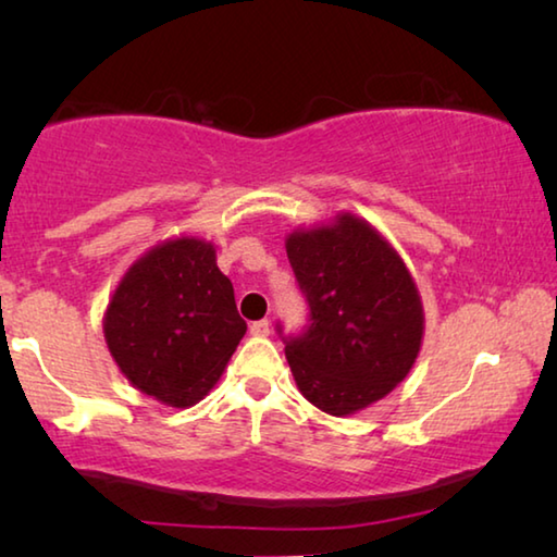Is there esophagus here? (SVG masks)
<instances>
[{
    "mask_svg": "<svg viewBox=\"0 0 557 557\" xmlns=\"http://www.w3.org/2000/svg\"><path fill=\"white\" fill-rule=\"evenodd\" d=\"M270 332H272V326H270L268 319H260V322H252L250 324V334L252 336H268Z\"/></svg>",
    "mask_w": 557,
    "mask_h": 557,
    "instance_id": "1",
    "label": "esophagus"
}]
</instances>
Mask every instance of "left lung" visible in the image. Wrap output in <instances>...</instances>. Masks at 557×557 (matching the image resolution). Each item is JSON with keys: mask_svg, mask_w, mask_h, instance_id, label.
Here are the masks:
<instances>
[{"mask_svg": "<svg viewBox=\"0 0 557 557\" xmlns=\"http://www.w3.org/2000/svg\"><path fill=\"white\" fill-rule=\"evenodd\" d=\"M287 258L312 309L307 334L285 346L299 393L346 418L405 381L425 336L412 272L393 243L361 215L295 228Z\"/></svg>", "mask_w": 557, "mask_h": 557, "instance_id": "obj_1", "label": "left lung"}]
</instances>
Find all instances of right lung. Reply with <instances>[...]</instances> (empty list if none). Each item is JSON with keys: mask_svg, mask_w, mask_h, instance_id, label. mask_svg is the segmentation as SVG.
<instances>
[{"mask_svg": "<svg viewBox=\"0 0 557 557\" xmlns=\"http://www.w3.org/2000/svg\"><path fill=\"white\" fill-rule=\"evenodd\" d=\"M248 324L211 240L184 233L143 252L110 295L102 334L120 373L169 408L209 395Z\"/></svg>", "mask_w": 557, "mask_h": 557, "instance_id": "1", "label": "right lung"}]
</instances>
